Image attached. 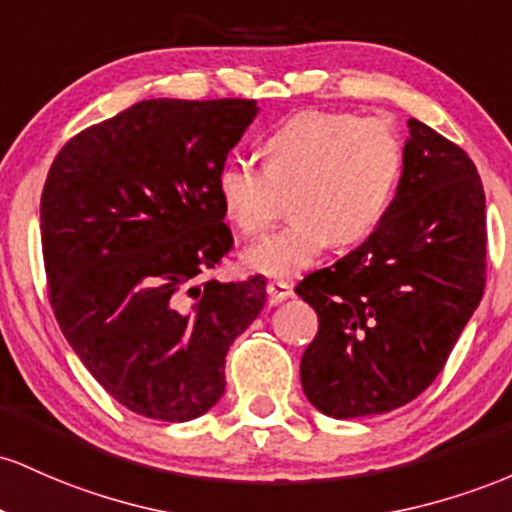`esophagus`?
Listing matches in <instances>:
<instances>
[{
	"mask_svg": "<svg viewBox=\"0 0 512 512\" xmlns=\"http://www.w3.org/2000/svg\"><path fill=\"white\" fill-rule=\"evenodd\" d=\"M266 292H268V302L278 304L292 295V285L285 283V280H271V283L266 285Z\"/></svg>",
	"mask_w": 512,
	"mask_h": 512,
	"instance_id": "esophagus-1",
	"label": "esophagus"
}]
</instances>
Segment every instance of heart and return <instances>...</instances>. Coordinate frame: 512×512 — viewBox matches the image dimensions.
<instances>
[{"instance_id": "1", "label": "heart", "mask_w": 512, "mask_h": 512, "mask_svg": "<svg viewBox=\"0 0 512 512\" xmlns=\"http://www.w3.org/2000/svg\"><path fill=\"white\" fill-rule=\"evenodd\" d=\"M263 169L227 162L215 188L222 212L244 234H261L290 198L292 220L246 249L251 271L292 278L336 241L353 246L377 232L404 179L406 147L389 120L348 111H300L261 142Z\"/></svg>"}]
</instances>
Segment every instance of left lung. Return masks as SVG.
I'll use <instances>...</instances> for the list:
<instances>
[{
    "instance_id": "obj_1",
    "label": "left lung",
    "mask_w": 512,
    "mask_h": 512,
    "mask_svg": "<svg viewBox=\"0 0 512 512\" xmlns=\"http://www.w3.org/2000/svg\"><path fill=\"white\" fill-rule=\"evenodd\" d=\"M392 212L372 237L295 287L319 331L302 355L307 399L333 418L387 413L440 375L486 285V198L455 142L409 120Z\"/></svg>"
}]
</instances>
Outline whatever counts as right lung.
<instances>
[{
	"mask_svg": "<svg viewBox=\"0 0 512 512\" xmlns=\"http://www.w3.org/2000/svg\"><path fill=\"white\" fill-rule=\"evenodd\" d=\"M258 113L249 99H149L74 135L40 195L50 307L118 404L181 423L225 392L234 338L266 278H205L234 246L217 171Z\"/></svg>",
	"mask_w": 512,
	"mask_h": 512,
	"instance_id": "obj_1",
	"label": "right lung"
}]
</instances>
